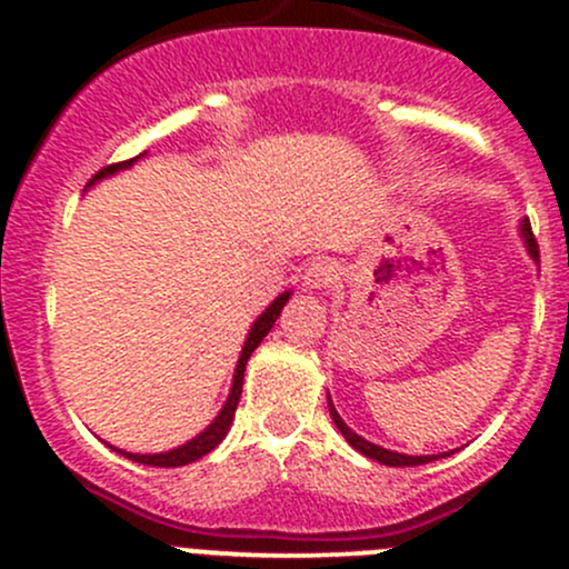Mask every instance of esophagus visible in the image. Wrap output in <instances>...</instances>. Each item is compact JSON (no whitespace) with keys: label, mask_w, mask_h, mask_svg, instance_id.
<instances>
[{"label":"esophagus","mask_w":569,"mask_h":569,"mask_svg":"<svg viewBox=\"0 0 569 569\" xmlns=\"http://www.w3.org/2000/svg\"><path fill=\"white\" fill-rule=\"evenodd\" d=\"M336 280H338V267L332 261H327V258L313 261L311 267L306 269V274H302V283H306V289H330Z\"/></svg>","instance_id":"obj_1"}]
</instances>
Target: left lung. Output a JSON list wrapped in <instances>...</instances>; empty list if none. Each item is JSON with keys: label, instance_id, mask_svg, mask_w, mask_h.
<instances>
[{"label": "left lung", "instance_id": "8db88e82", "mask_svg": "<svg viewBox=\"0 0 569 569\" xmlns=\"http://www.w3.org/2000/svg\"><path fill=\"white\" fill-rule=\"evenodd\" d=\"M520 231H523L526 248H529L531 258H533V261H539V248H537V239H533V233H531L529 220H526L523 226H520ZM327 407H330L332 421H336V427L341 429V435H343V438H347V443L352 446V449H358L360 455L369 457V460H377V462H382V465H391V468H410V465H423V462H432V460H438V457H443V455H432V457H410V455H399V451H388V449H382V446L369 443V440L360 438V435H355L352 429H349L347 423H343V418L338 416L336 407H332L330 396H327Z\"/></svg>", "mask_w": 569, "mask_h": 569}]
</instances>
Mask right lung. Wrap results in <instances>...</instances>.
Masks as SVG:
<instances>
[{"label":"right lung","mask_w":569,"mask_h":569,"mask_svg":"<svg viewBox=\"0 0 569 569\" xmlns=\"http://www.w3.org/2000/svg\"><path fill=\"white\" fill-rule=\"evenodd\" d=\"M146 153H148V151H142L140 157L129 159V162L109 164V168L99 170V173L93 176V181H99V178H104V176L118 173V170L131 168V164H134L137 159L146 157ZM93 181H90V183H93ZM289 295H291V291H286V295H280L278 300H274L272 306H269L267 311H263L261 317L256 319V325L250 327L248 341H244L242 355H239L237 371H233V386H231V393H228V401H226V405H222L220 416H217L214 421H211L209 427H206L203 432L198 435V438H192V440H189V443L178 446V449H173V451H164V455H129V451H120V449H118L120 455L129 457V460H134V462H140V465H153V468H178V465H189V462L200 460V457L209 455V451L214 449V446H220V443H222V438H226V435H228V429H231V423H233V412H237L239 396H242L244 366H248V360H250L252 349H256L258 343L263 341V336H267V332L272 330L274 319H278V317H280V311H283V306H286V300H289Z\"/></svg>","instance_id":"add662e5"}]
</instances>
